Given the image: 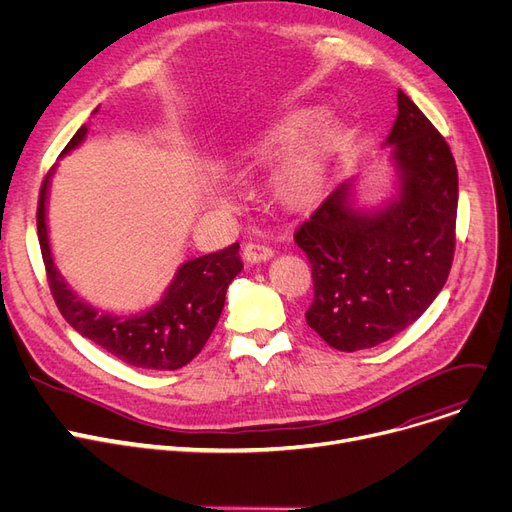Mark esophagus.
Instances as JSON below:
<instances>
[{
    "label": "esophagus",
    "instance_id": "obj_1",
    "mask_svg": "<svg viewBox=\"0 0 512 512\" xmlns=\"http://www.w3.org/2000/svg\"><path fill=\"white\" fill-rule=\"evenodd\" d=\"M273 250H270L268 246H264V244H258V242H248L246 246H244V260L248 262V264H256V262H264V260H268V258H273Z\"/></svg>",
    "mask_w": 512,
    "mask_h": 512
}]
</instances>
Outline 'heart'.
<instances>
[{"mask_svg":"<svg viewBox=\"0 0 512 512\" xmlns=\"http://www.w3.org/2000/svg\"><path fill=\"white\" fill-rule=\"evenodd\" d=\"M314 117L316 111L310 109L289 115L273 132H268L264 138L250 144L244 150L242 159L250 165L270 161L283 146L291 144L302 134L314 122ZM343 138V126L330 119V122L316 126L291 150L273 179L275 198L283 208L291 210V213H302V210L310 208L318 200L328 161L341 148Z\"/></svg>","mask_w":512,"mask_h":512,"instance_id":"heart-1","label":"heart"}]
</instances>
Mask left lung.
Returning a JSON list of instances; mask_svg holds the SVG:
<instances>
[{
    "instance_id": "obj_1",
    "label": "left lung",
    "mask_w": 512,
    "mask_h": 512,
    "mask_svg": "<svg viewBox=\"0 0 512 512\" xmlns=\"http://www.w3.org/2000/svg\"><path fill=\"white\" fill-rule=\"evenodd\" d=\"M393 144L401 192L376 213L355 210L339 186L297 227L312 264L308 326L339 351L376 347L422 316L455 256L459 175L430 119L399 90Z\"/></svg>"
}]
</instances>
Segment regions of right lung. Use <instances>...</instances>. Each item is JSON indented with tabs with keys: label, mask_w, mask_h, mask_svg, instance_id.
<instances>
[{
	"label": "right lung",
	"mask_w": 512,
	"mask_h": 512,
	"mask_svg": "<svg viewBox=\"0 0 512 512\" xmlns=\"http://www.w3.org/2000/svg\"><path fill=\"white\" fill-rule=\"evenodd\" d=\"M86 136L82 126L68 142V155ZM49 175L43 179L37 206V231L47 281L55 304L82 337L93 341L119 362L144 370H177L190 364L202 351L223 312L225 293L235 275L242 273L239 244L206 254L179 266L161 302L142 314H109L93 308L66 285L51 258L45 200Z\"/></svg>",
	"instance_id": "1"
}]
</instances>
